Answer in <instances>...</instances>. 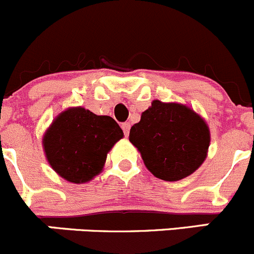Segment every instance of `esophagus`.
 Segmentation results:
<instances>
[{
    "label": "esophagus",
    "mask_w": 254,
    "mask_h": 254,
    "mask_svg": "<svg viewBox=\"0 0 254 254\" xmlns=\"http://www.w3.org/2000/svg\"><path fill=\"white\" fill-rule=\"evenodd\" d=\"M122 129H124V133H125V135H127L129 134V129H130V124L129 122H125V124H122Z\"/></svg>",
    "instance_id": "obj_1"
}]
</instances>
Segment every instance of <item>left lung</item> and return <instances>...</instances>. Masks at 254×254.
Wrapping results in <instances>:
<instances>
[{
    "mask_svg": "<svg viewBox=\"0 0 254 254\" xmlns=\"http://www.w3.org/2000/svg\"><path fill=\"white\" fill-rule=\"evenodd\" d=\"M129 142L154 177L178 182L201 167L210 147V128L191 107L154 100L129 130Z\"/></svg>",
    "mask_w": 254,
    "mask_h": 254,
    "instance_id": "8db88e82",
    "label": "left lung"
}]
</instances>
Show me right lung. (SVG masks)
Returning <instances> with one entry per match:
<instances>
[{
    "instance_id": "1",
    "label": "right lung",
    "mask_w": 254,
    "mask_h": 254,
    "mask_svg": "<svg viewBox=\"0 0 254 254\" xmlns=\"http://www.w3.org/2000/svg\"><path fill=\"white\" fill-rule=\"evenodd\" d=\"M124 132L110 116H97L81 106L60 112L43 135V149L52 169L74 184L94 179Z\"/></svg>"
}]
</instances>
